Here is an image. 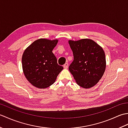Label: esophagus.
I'll return each instance as SVG.
<instances>
[{"label":"esophagus","instance_id":"esophagus-1","mask_svg":"<svg viewBox=\"0 0 128 128\" xmlns=\"http://www.w3.org/2000/svg\"><path fill=\"white\" fill-rule=\"evenodd\" d=\"M68 66H69L68 63V62H66V63L64 65V66H63L64 68V69H67L68 68Z\"/></svg>","mask_w":128,"mask_h":128}]
</instances>
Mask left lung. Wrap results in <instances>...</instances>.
<instances>
[{"instance_id":"1","label":"left lung","mask_w":128,"mask_h":128,"mask_svg":"<svg viewBox=\"0 0 128 128\" xmlns=\"http://www.w3.org/2000/svg\"><path fill=\"white\" fill-rule=\"evenodd\" d=\"M74 60L69 70L76 82L84 88L96 85L105 72L106 60L103 48L88 38L69 40Z\"/></svg>"}]
</instances>
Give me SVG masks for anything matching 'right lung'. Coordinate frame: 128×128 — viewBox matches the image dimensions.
Segmentation results:
<instances>
[{"instance_id": "obj_1", "label": "right lung", "mask_w": 128, "mask_h": 128, "mask_svg": "<svg viewBox=\"0 0 128 128\" xmlns=\"http://www.w3.org/2000/svg\"><path fill=\"white\" fill-rule=\"evenodd\" d=\"M58 40L40 38L24 50L22 56L24 74L30 83L39 88H46L55 82L63 67L59 66L52 50Z\"/></svg>"}]
</instances>
